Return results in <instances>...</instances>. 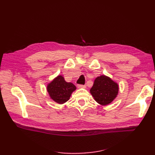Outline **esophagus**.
Masks as SVG:
<instances>
[{
  "label": "esophagus",
  "instance_id": "esophagus-1",
  "mask_svg": "<svg viewBox=\"0 0 155 155\" xmlns=\"http://www.w3.org/2000/svg\"><path fill=\"white\" fill-rule=\"evenodd\" d=\"M77 87H78V88H85V87H86V85H80V84H78Z\"/></svg>",
  "mask_w": 155,
  "mask_h": 155
}]
</instances>
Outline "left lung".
I'll list each match as a JSON object with an SVG mask.
<instances>
[{
	"label": "left lung",
	"mask_w": 155,
	"mask_h": 155,
	"mask_svg": "<svg viewBox=\"0 0 155 155\" xmlns=\"http://www.w3.org/2000/svg\"><path fill=\"white\" fill-rule=\"evenodd\" d=\"M118 85L109 77L101 75L95 78L91 93L97 102L105 105L114 99L118 93Z\"/></svg>",
	"instance_id": "left-lung-1"
}]
</instances>
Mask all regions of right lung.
<instances>
[{"mask_svg": "<svg viewBox=\"0 0 155 155\" xmlns=\"http://www.w3.org/2000/svg\"><path fill=\"white\" fill-rule=\"evenodd\" d=\"M76 89V87L71 83L65 82L64 78L60 75L49 84L47 91L51 98L58 104H63L68 101L71 93Z\"/></svg>", "mask_w": 155, "mask_h": 155, "instance_id": "obj_1", "label": "right lung"}]
</instances>
